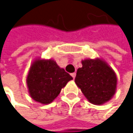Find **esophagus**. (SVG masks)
<instances>
[{
	"instance_id": "1",
	"label": "esophagus",
	"mask_w": 133,
	"mask_h": 133,
	"mask_svg": "<svg viewBox=\"0 0 133 133\" xmlns=\"http://www.w3.org/2000/svg\"><path fill=\"white\" fill-rule=\"evenodd\" d=\"M76 72L71 73V76H72V78H73V79H75V77H76Z\"/></svg>"
}]
</instances>
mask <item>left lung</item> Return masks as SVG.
<instances>
[{"instance_id":"1","label":"left lung","mask_w":133,"mask_h":133,"mask_svg":"<svg viewBox=\"0 0 133 133\" xmlns=\"http://www.w3.org/2000/svg\"><path fill=\"white\" fill-rule=\"evenodd\" d=\"M75 82L88 100L95 105L109 101L114 95L117 77L114 70L100 59L82 61Z\"/></svg>"}]
</instances>
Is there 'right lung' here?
<instances>
[{
    "label": "right lung",
    "mask_w": 133,
    "mask_h": 133,
    "mask_svg": "<svg viewBox=\"0 0 133 133\" xmlns=\"http://www.w3.org/2000/svg\"><path fill=\"white\" fill-rule=\"evenodd\" d=\"M72 77L53 60H35L26 77L31 97L42 104L52 102Z\"/></svg>",
    "instance_id": "1"
}]
</instances>
